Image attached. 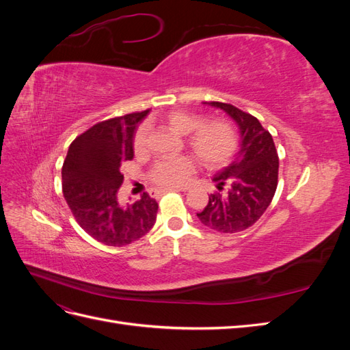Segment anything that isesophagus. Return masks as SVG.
<instances>
[{"label":"esophagus","mask_w":350,"mask_h":350,"mask_svg":"<svg viewBox=\"0 0 350 350\" xmlns=\"http://www.w3.org/2000/svg\"><path fill=\"white\" fill-rule=\"evenodd\" d=\"M187 189H188V188H176V187H174V188H162V189H156L154 194L162 196V194H165V193H171V191H187Z\"/></svg>","instance_id":"1"}]
</instances>
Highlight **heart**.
<instances>
[{"instance_id": "b5f03b06", "label": "heart", "mask_w": 350, "mask_h": 350, "mask_svg": "<svg viewBox=\"0 0 350 350\" xmlns=\"http://www.w3.org/2000/svg\"><path fill=\"white\" fill-rule=\"evenodd\" d=\"M163 121L176 133L187 134V146L198 157V161L210 171L226 166L235 157L239 139L237 129L225 118L206 120L203 115L171 111ZM150 147L149 126L142 124L133 137V150L135 154H146ZM196 172V161L191 156L163 157L154 162L149 171V179L163 188L184 187Z\"/></svg>"}]
</instances>
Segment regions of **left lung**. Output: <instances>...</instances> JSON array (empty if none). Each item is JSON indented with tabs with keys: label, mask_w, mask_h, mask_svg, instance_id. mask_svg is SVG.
Returning a JSON list of instances; mask_svg holds the SVG:
<instances>
[{
	"label": "left lung",
	"mask_w": 350,
	"mask_h": 350,
	"mask_svg": "<svg viewBox=\"0 0 350 350\" xmlns=\"http://www.w3.org/2000/svg\"><path fill=\"white\" fill-rule=\"evenodd\" d=\"M224 109L234 118L241 133L237 159L213 181L219 191L197 213L201 224L221 234H237L252 226L270 206L278 188L279 156L271 134L260 121L230 103L204 102Z\"/></svg>",
	"instance_id": "8db88e82"
}]
</instances>
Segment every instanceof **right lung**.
Here are the masks:
<instances>
[{"mask_svg": "<svg viewBox=\"0 0 350 350\" xmlns=\"http://www.w3.org/2000/svg\"><path fill=\"white\" fill-rule=\"evenodd\" d=\"M150 109L100 121L77 135L62 165V194L84 232L109 247H122L149 232L157 203L147 193L122 204L121 167L134 157V131Z\"/></svg>", "mask_w": 350, "mask_h": 350, "instance_id": "obj_1", "label": "right lung"}]
</instances>
